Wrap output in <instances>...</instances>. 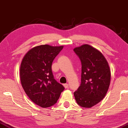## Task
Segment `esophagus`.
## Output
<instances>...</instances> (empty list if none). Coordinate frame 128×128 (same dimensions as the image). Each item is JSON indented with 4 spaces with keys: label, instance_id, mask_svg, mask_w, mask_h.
Returning a JSON list of instances; mask_svg holds the SVG:
<instances>
[{
    "label": "esophagus",
    "instance_id": "obj_1",
    "mask_svg": "<svg viewBox=\"0 0 128 128\" xmlns=\"http://www.w3.org/2000/svg\"><path fill=\"white\" fill-rule=\"evenodd\" d=\"M64 86L65 88H68V84H64Z\"/></svg>",
    "mask_w": 128,
    "mask_h": 128
}]
</instances>
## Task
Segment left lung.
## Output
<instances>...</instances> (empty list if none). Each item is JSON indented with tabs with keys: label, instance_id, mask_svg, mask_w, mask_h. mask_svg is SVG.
Returning a JSON list of instances; mask_svg holds the SVG:
<instances>
[{
	"label": "left lung",
	"instance_id": "obj_1",
	"mask_svg": "<svg viewBox=\"0 0 128 128\" xmlns=\"http://www.w3.org/2000/svg\"><path fill=\"white\" fill-rule=\"evenodd\" d=\"M81 62V83L74 95L77 104L90 108L104 98L110 84L108 62L99 51L88 44L73 50Z\"/></svg>",
	"mask_w": 128,
	"mask_h": 128
}]
</instances>
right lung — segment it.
Here are the masks:
<instances>
[{
    "instance_id": "add662e5",
    "label": "right lung",
    "mask_w": 128,
    "mask_h": 128,
    "mask_svg": "<svg viewBox=\"0 0 128 128\" xmlns=\"http://www.w3.org/2000/svg\"><path fill=\"white\" fill-rule=\"evenodd\" d=\"M64 46L47 44L37 46L24 56L20 67V80L24 91L31 100L46 108L57 102L64 86L54 79L52 63Z\"/></svg>"
}]
</instances>
